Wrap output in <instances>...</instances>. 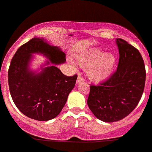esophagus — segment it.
<instances>
[{
    "label": "esophagus",
    "mask_w": 152,
    "mask_h": 152,
    "mask_svg": "<svg viewBox=\"0 0 152 152\" xmlns=\"http://www.w3.org/2000/svg\"><path fill=\"white\" fill-rule=\"evenodd\" d=\"M83 81H84L83 77L81 75H79V76H78V78H77V80H76V83H80V82H83Z\"/></svg>",
    "instance_id": "esophagus-1"
}]
</instances>
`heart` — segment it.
Instances as JSON below:
<instances>
[{"label": "heart", "instance_id": "obj_1", "mask_svg": "<svg viewBox=\"0 0 152 152\" xmlns=\"http://www.w3.org/2000/svg\"><path fill=\"white\" fill-rule=\"evenodd\" d=\"M79 64L83 68H88L87 74L94 82L105 80L113 71L115 58L112 53H104L98 49L89 51L87 54L78 56Z\"/></svg>", "mask_w": 152, "mask_h": 152}]
</instances>
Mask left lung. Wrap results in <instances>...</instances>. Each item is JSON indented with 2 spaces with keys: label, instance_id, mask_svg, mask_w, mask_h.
<instances>
[{
  "label": "left lung",
  "instance_id": "8db88e82",
  "mask_svg": "<svg viewBox=\"0 0 152 152\" xmlns=\"http://www.w3.org/2000/svg\"><path fill=\"white\" fill-rule=\"evenodd\" d=\"M119 60L118 67L108 80L90 86L87 99L96 118L106 122L122 119L135 109L145 84V63L139 51L121 38L116 39Z\"/></svg>",
  "mask_w": 152,
  "mask_h": 152
}]
</instances>
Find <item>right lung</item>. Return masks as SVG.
I'll return each mask as SVG.
<instances>
[{"mask_svg": "<svg viewBox=\"0 0 152 152\" xmlns=\"http://www.w3.org/2000/svg\"><path fill=\"white\" fill-rule=\"evenodd\" d=\"M39 53L54 64L66 61L65 53L60 48L49 45L43 38H33L13 56L8 69L9 89L14 104L23 115L37 121H48L60 114L74 88L77 75L65 76L53 64L42 69L39 73L30 71L32 54Z\"/></svg>", "mask_w": 152, "mask_h": 152, "instance_id": "right-lung-1", "label": "right lung"}]
</instances>
